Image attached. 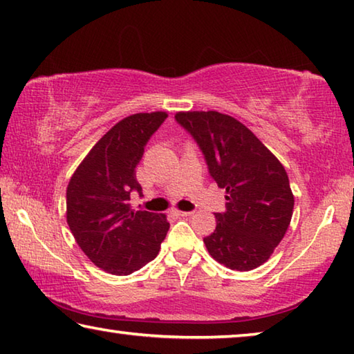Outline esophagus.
<instances>
[{"mask_svg":"<svg viewBox=\"0 0 354 354\" xmlns=\"http://www.w3.org/2000/svg\"><path fill=\"white\" fill-rule=\"evenodd\" d=\"M173 215H176V217H190L192 212H185V211H173Z\"/></svg>","mask_w":354,"mask_h":354,"instance_id":"1","label":"esophagus"}]
</instances>
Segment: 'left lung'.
Masks as SVG:
<instances>
[{
    "instance_id": "left-lung-1",
    "label": "left lung",
    "mask_w": 354,
    "mask_h": 354,
    "mask_svg": "<svg viewBox=\"0 0 354 354\" xmlns=\"http://www.w3.org/2000/svg\"><path fill=\"white\" fill-rule=\"evenodd\" d=\"M176 122L205 154L226 190V211L203 239L215 261L237 272L262 266L283 241L293 212L289 176L270 149L234 117L217 111L178 112Z\"/></svg>"
}]
</instances>
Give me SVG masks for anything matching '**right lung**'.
Segmentation results:
<instances>
[{
    "label": "right lung",
    "mask_w": 354,
    "mask_h": 354,
    "mask_svg": "<svg viewBox=\"0 0 354 354\" xmlns=\"http://www.w3.org/2000/svg\"><path fill=\"white\" fill-rule=\"evenodd\" d=\"M165 112L134 113L112 127L77 165L67 187V223L76 243L101 270L127 277L153 261L170 223L165 214L133 211L131 192L145 145Z\"/></svg>",
    "instance_id": "obj_1"
}]
</instances>
